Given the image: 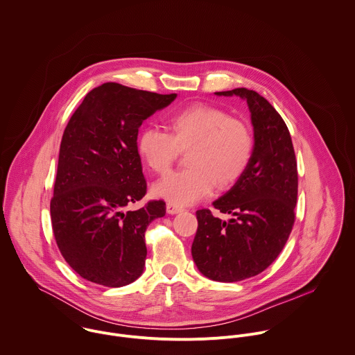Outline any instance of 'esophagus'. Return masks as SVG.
Segmentation results:
<instances>
[{
	"mask_svg": "<svg viewBox=\"0 0 355 355\" xmlns=\"http://www.w3.org/2000/svg\"><path fill=\"white\" fill-rule=\"evenodd\" d=\"M166 210H167V213L171 214H178L181 213V211H184V209L181 207V206H177V205H174V203H167V206H166Z\"/></svg>",
	"mask_w": 355,
	"mask_h": 355,
	"instance_id": "1",
	"label": "esophagus"
}]
</instances>
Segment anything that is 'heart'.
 I'll list each match as a JSON object with an SVG mask.
<instances>
[{
  "label": "heart",
  "mask_w": 355,
  "mask_h": 355,
  "mask_svg": "<svg viewBox=\"0 0 355 355\" xmlns=\"http://www.w3.org/2000/svg\"><path fill=\"white\" fill-rule=\"evenodd\" d=\"M170 133L145 128L137 139L144 163L156 174H166L180 149H189L187 170L175 171L153 185L156 198L187 206L207 198L218 184L225 188L236 182L250 164L254 137L248 125L230 118L209 104H193L173 114Z\"/></svg>",
  "instance_id": "b5f03b06"
}]
</instances>
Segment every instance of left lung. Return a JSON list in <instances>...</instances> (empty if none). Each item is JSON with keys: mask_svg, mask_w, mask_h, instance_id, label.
<instances>
[{"mask_svg": "<svg viewBox=\"0 0 355 355\" xmlns=\"http://www.w3.org/2000/svg\"><path fill=\"white\" fill-rule=\"evenodd\" d=\"M215 94L247 101L254 152L243 175L213 202L233 218L226 222L210 210L196 211L192 258L207 279L234 283L262 273L283 251L295 222L297 170L288 128L265 97L245 87Z\"/></svg>", "mask_w": 355, "mask_h": 355, "instance_id": "left-lung-1", "label": "left lung"}]
</instances>
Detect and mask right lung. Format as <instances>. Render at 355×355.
I'll return each mask as SVG.
<instances>
[{
	"label": "right lung",
	"instance_id": "obj_1",
	"mask_svg": "<svg viewBox=\"0 0 355 355\" xmlns=\"http://www.w3.org/2000/svg\"><path fill=\"white\" fill-rule=\"evenodd\" d=\"M175 97L107 82L86 94L63 133L52 227L66 262L87 282L125 286L144 272L145 230L166 203L125 211L146 193L137 136Z\"/></svg>",
	"mask_w": 355,
	"mask_h": 355
}]
</instances>
